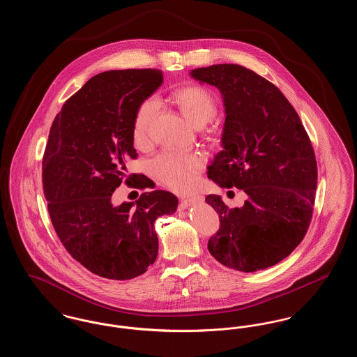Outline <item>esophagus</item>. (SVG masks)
<instances>
[{
  "mask_svg": "<svg viewBox=\"0 0 357 357\" xmlns=\"http://www.w3.org/2000/svg\"><path fill=\"white\" fill-rule=\"evenodd\" d=\"M202 202V198H183L182 202H181V207L182 208H188V207H192L195 204H199Z\"/></svg>",
  "mask_w": 357,
  "mask_h": 357,
  "instance_id": "obj_1",
  "label": "esophagus"
}]
</instances>
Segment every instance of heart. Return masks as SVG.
<instances>
[{
    "label": "heart",
    "instance_id": "obj_1",
    "mask_svg": "<svg viewBox=\"0 0 357 357\" xmlns=\"http://www.w3.org/2000/svg\"><path fill=\"white\" fill-rule=\"evenodd\" d=\"M170 100L194 127L207 124L217 114L214 95L202 85H187L174 89ZM158 105L153 100L142 102L136 111L132 124V137L136 146H144L149 139ZM204 166L202 159L195 153H162L153 158L150 167L153 175L166 186L175 191H185L192 186L197 174Z\"/></svg>",
    "mask_w": 357,
    "mask_h": 357
}]
</instances>
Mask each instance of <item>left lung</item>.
I'll return each instance as SVG.
<instances>
[{"label":"left lung","mask_w":357,"mask_h":357,"mask_svg":"<svg viewBox=\"0 0 357 357\" xmlns=\"http://www.w3.org/2000/svg\"><path fill=\"white\" fill-rule=\"evenodd\" d=\"M190 76L218 88L225 107L222 151L207 176L248 195L234 208L220 195L206 197L221 221L207 249L238 272L271 268L298 246L312 220L317 166L309 136L282 92L253 70L217 64Z\"/></svg>","instance_id":"8db88e82"}]
</instances>
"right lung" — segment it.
Here are the masks:
<instances>
[{"instance_id":"1","label":"right lung","mask_w":357,"mask_h":357,"mask_svg":"<svg viewBox=\"0 0 357 357\" xmlns=\"http://www.w3.org/2000/svg\"><path fill=\"white\" fill-rule=\"evenodd\" d=\"M162 83L159 69L102 72L64 102L50 131L43 188L53 227L69 255L104 278L147 272L159 246L153 223L178 207L163 190L119 206L111 199L123 178L131 187H150L144 175L127 176L126 163L137 155L136 111Z\"/></svg>"}]
</instances>
